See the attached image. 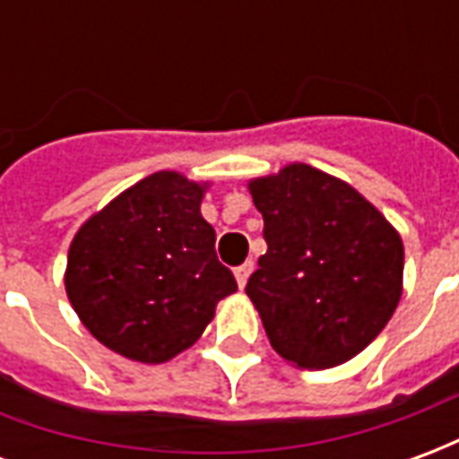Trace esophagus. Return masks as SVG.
Masks as SVG:
<instances>
[{
  "mask_svg": "<svg viewBox=\"0 0 459 459\" xmlns=\"http://www.w3.org/2000/svg\"><path fill=\"white\" fill-rule=\"evenodd\" d=\"M250 273H253V263H250V260H246L243 265H238V268H236V280H238V288H246Z\"/></svg>",
  "mask_w": 459,
  "mask_h": 459,
  "instance_id": "esophagus-1",
  "label": "esophagus"
}]
</instances>
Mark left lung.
Here are the masks:
<instances>
[{
  "label": "left lung",
  "instance_id": "8db88e82",
  "mask_svg": "<svg viewBox=\"0 0 459 459\" xmlns=\"http://www.w3.org/2000/svg\"><path fill=\"white\" fill-rule=\"evenodd\" d=\"M248 186L268 250L246 292L270 344L299 368L344 364L398 307L401 236L359 191L309 164Z\"/></svg>",
  "mask_w": 459,
  "mask_h": 459
}]
</instances>
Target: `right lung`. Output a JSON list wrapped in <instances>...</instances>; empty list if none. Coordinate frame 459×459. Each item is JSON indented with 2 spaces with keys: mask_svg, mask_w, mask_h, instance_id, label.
Here are the masks:
<instances>
[{
  "mask_svg": "<svg viewBox=\"0 0 459 459\" xmlns=\"http://www.w3.org/2000/svg\"><path fill=\"white\" fill-rule=\"evenodd\" d=\"M204 186L157 171L88 219L68 250L65 292L100 344L142 364L169 361L213 319L236 278L201 216Z\"/></svg>",
  "mask_w": 459,
  "mask_h": 459,
  "instance_id": "right-lung-1",
  "label": "right lung"
}]
</instances>
